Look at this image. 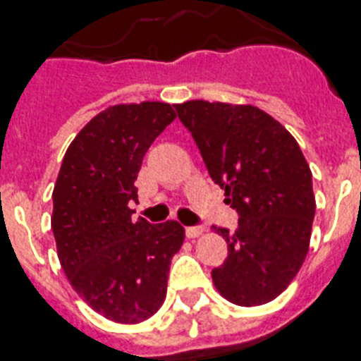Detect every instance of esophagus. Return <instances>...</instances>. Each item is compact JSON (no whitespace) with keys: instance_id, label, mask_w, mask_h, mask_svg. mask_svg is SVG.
Masks as SVG:
<instances>
[{"instance_id":"34e87169","label":"esophagus","mask_w":361,"mask_h":361,"mask_svg":"<svg viewBox=\"0 0 361 361\" xmlns=\"http://www.w3.org/2000/svg\"><path fill=\"white\" fill-rule=\"evenodd\" d=\"M202 233H204V227H202V226H189V227H185V235L189 238L200 237Z\"/></svg>"}]
</instances>
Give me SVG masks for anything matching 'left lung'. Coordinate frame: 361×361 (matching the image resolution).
I'll use <instances>...</instances> for the list:
<instances>
[{
  "mask_svg": "<svg viewBox=\"0 0 361 361\" xmlns=\"http://www.w3.org/2000/svg\"><path fill=\"white\" fill-rule=\"evenodd\" d=\"M209 176L226 190L238 227H218L227 259L211 271L216 290L238 307H257L286 290L305 262L316 198L298 141L255 106L176 104Z\"/></svg>",
  "mask_w": 361,
  "mask_h": 361,
  "instance_id": "left-lung-1",
  "label": "left lung"
}]
</instances>
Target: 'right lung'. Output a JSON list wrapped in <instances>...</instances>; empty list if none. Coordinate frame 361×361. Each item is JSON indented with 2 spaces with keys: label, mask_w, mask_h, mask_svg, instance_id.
Returning <instances> with one entry per match:
<instances>
[{
  "label": "right lung",
  "mask_w": 361,
  "mask_h": 361,
  "mask_svg": "<svg viewBox=\"0 0 361 361\" xmlns=\"http://www.w3.org/2000/svg\"><path fill=\"white\" fill-rule=\"evenodd\" d=\"M174 119L166 102L110 106L73 139L56 178L51 227L60 264L75 292L115 323L159 310L185 238L176 220H132L128 207L145 154Z\"/></svg>",
  "instance_id": "obj_1"
}]
</instances>
